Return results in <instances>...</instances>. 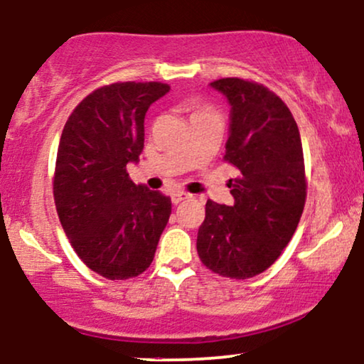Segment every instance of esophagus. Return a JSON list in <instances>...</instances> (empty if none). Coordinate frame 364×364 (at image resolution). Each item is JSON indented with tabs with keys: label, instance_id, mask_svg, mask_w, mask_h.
I'll use <instances>...</instances> for the list:
<instances>
[{
	"label": "esophagus",
	"instance_id": "esophagus-1",
	"mask_svg": "<svg viewBox=\"0 0 364 364\" xmlns=\"http://www.w3.org/2000/svg\"><path fill=\"white\" fill-rule=\"evenodd\" d=\"M186 198H190V195L185 193V191H174V193L171 195V200H173V203H176V205Z\"/></svg>",
	"mask_w": 364,
	"mask_h": 364
}]
</instances>
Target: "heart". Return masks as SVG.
Listing matches in <instances>:
<instances>
[{
	"instance_id": "obj_1",
	"label": "heart",
	"mask_w": 364,
	"mask_h": 364,
	"mask_svg": "<svg viewBox=\"0 0 364 364\" xmlns=\"http://www.w3.org/2000/svg\"><path fill=\"white\" fill-rule=\"evenodd\" d=\"M203 112H207V111H203V109H196V111L193 112V116H196V114H203Z\"/></svg>"
}]
</instances>
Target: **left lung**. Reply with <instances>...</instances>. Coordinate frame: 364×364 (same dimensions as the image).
Returning <instances> with one entry per match:
<instances>
[{
  "label": "left lung",
  "instance_id": "left-lung-1",
  "mask_svg": "<svg viewBox=\"0 0 364 364\" xmlns=\"http://www.w3.org/2000/svg\"><path fill=\"white\" fill-rule=\"evenodd\" d=\"M210 87L231 106L224 159L241 176L229 181L232 205L207 200L196 252L212 272L250 279L277 260L301 219V136L289 107L267 87L243 78H220Z\"/></svg>",
  "mask_w": 364,
  "mask_h": 364
}]
</instances>
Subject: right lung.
Instances as JSON below:
<instances>
[{
	"label": "right lung",
	"instance_id": "right-lung-1",
	"mask_svg": "<svg viewBox=\"0 0 364 364\" xmlns=\"http://www.w3.org/2000/svg\"><path fill=\"white\" fill-rule=\"evenodd\" d=\"M168 92L159 82L101 87L63 129L53 188L58 215L82 262L111 281L149 269L169 220V196L127 173L144 150L145 112Z\"/></svg>",
	"mask_w": 364,
	"mask_h": 364
}]
</instances>
